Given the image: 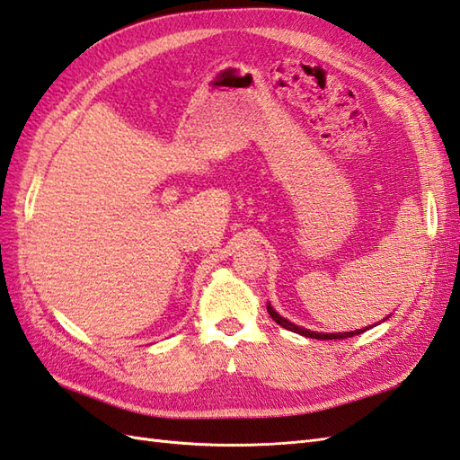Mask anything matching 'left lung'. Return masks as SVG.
Wrapping results in <instances>:
<instances>
[{"instance_id": "8db88e82", "label": "left lung", "mask_w": 460, "mask_h": 460, "mask_svg": "<svg viewBox=\"0 0 460 460\" xmlns=\"http://www.w3.org/2000/svg\"><path fill=\"white\" fill-rule=\"evenodd\" d=\"M266 309H269V314H270V317L274 319L276 323L282 325V327L288 329V331H294V333L309 337V339H325V341H329V339H347V337H355V335L365 333V331L370 329V327H365V329H357V331H347V333H317V331H309V329H304V327L296 325V323H292V322H288V319L282 317L279 312H276V309H274L270 304H266ZM376 325H378V323H376ZM372 327H375V325H372Z\"/></svg>"}]
</instances>
